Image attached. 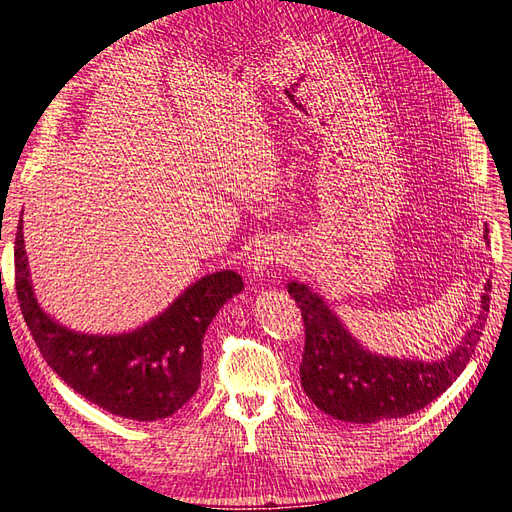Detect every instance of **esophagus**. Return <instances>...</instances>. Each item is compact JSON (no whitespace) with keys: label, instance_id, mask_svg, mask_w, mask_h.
I'll list each match as a JSON object with an SVG mask.
<instances>
[{"label":"esophagus","instance_id":"1","mask_svg":"<svg viewBox=\"0 0 512 512\" xmlns=\"http://www.w3.org/2000/svg\"><path fill=\"white\" fill-rule=\"evenodd\" d=\"M275 260H277V252L271 245H258L256 252L250 258V265L256 275H262V273H269V267H273Z\"/></svg>","mask_w":512,"mask_h":512}]
</instances>
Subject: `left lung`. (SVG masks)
<instances>
[{
  "instance_id": "left-lung-1",
  "label": "left lung",
  "mask_w": 512,
  "mask_h": 512,
  "mask_svg": "<svg viewBox=\"0 0 512 512\" xmlns=\"http://www.w3.org/2000/svg\"><path fill=\"white\" fill-rule=\"evenodd\" d=\"M489 243V230L485 228ZM290 297L301 307L305 348L301 386L314 404L346 423H378L404 418L440 397L470 363L483 335L489 312L491 282L480 297L483 312L459 346L436 363L391 359L371 354L344 327L329 305L301 282L288 284Z\"/></svg>"
}]
</instances>
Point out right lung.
Listing matches in <instances>:
<instances>
[{"label": "right lung", "mask_w": 512, "mask_h": 512, "mask_svg": "<svg viewBox=\"0 0 512 512\" xmlns=\"http://www.w3.org/2000/svg\"><path fill=\"white\" fill-rule=\"evenodd\" d=\"M14 271L27 329L55 374L102 410L145 423L175 414L198 391L205 331L220 307L243 290L239 273H211L136 331L87 335L61 327L38 305L23 224L14 241Z\"/></svg>", "instance_id": "1"}]
</instances>
